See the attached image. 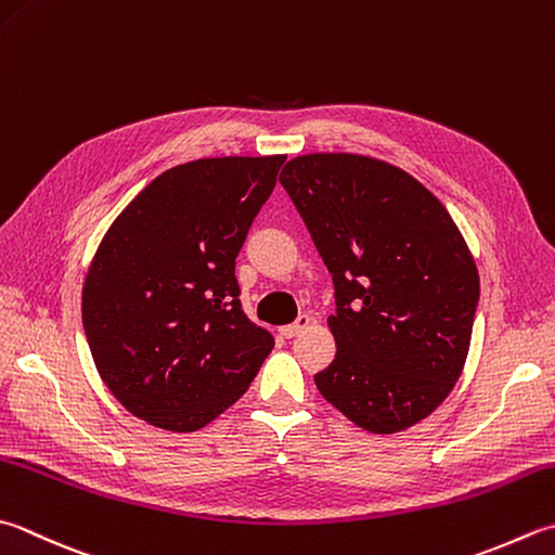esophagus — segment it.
Listing matches in <instances>:
<instances>
[{"mask_svg":"<svg viewBox=\"0 0 555 555\" xmlns=\"http://www.w3.org/2000/svg\"><path fill=\"white\" fill-rule=\"evenodd\" d=\"M310 324H312V320L308 318V314H300V318H298L296 322H293V324H286V327H281V330H279V334L284 336V339H293V336L300 334L302 330H308Z\"/></svg>","mask_w":555,"mask_h":555,"instance_id":"34e87169","label":"esophagus"}]
</instances>
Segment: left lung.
Here are the masks:
<instances>
[{
	"instance_id": "8db88e82",
	"label": "left lung",
	"mask_w": 555,
	"mask_h": 555,
	"mask_svg": "<svg viewBox=\"0 0 555 555\" xmlns=\"http://www.w3.org/2000/svg\"><path fill=\"white\" fill-rule=\"evenodd\" d=\"M279 182L334 281L336 356L320 395L358 428L389 436L430 416L472 344L479 271L430 190L361 154L288 160Z\"/></svg>"
}]
</instances>
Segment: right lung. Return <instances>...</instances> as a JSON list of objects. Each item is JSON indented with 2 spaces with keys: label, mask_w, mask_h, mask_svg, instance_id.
<instances>
[{
  "label": "right lung",
  "mask_w": 555,
  "mask_h": 555,
  "mask_svg": "<svg viewBox=\"0 0 555 555\" xmlns=\"http://www.w3.org/2000/svg\"><path fill=\"white\" fill-rule=\"evenodd\" d=\"M286 156L199 158L129 202L86 271L83 332L129 414L194 433L241 399L274 349L247 320L235 257Z\"/></svg>",
  "instance_id": "1"
}]
</instances>
